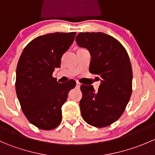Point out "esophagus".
<instances>
[{"mask_svg":"<svg viewBox=\"0 0 155 155\" xmlns=\"http://www.w3.org/2000/svg\"><path fill=\"white\" fill-rule=\"evenodd\" d=\"M80 85H81V84L79 83V82H76V87H80Z\"/></svg>","mask_w":155,"mask_h":155,"instance_id":"obj_1","label":"esophagus"}]
</instances>
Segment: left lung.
<instances>
[{"label":"left lung","mask_w":155,"mask_h":155,"mask_svg":"<svg viewBox=\"0 0 155 155\" xmlns=\"http://www.w3.org/2000/svg\"><path fill=\"white\" fill-rule=\"evenodd\" d=\"M76 41L90 51L89 71L101 81L97 92L92 85H81V114L90 125L107 127L121 116L132 94L129 56L119 41L104 33L81 32Z\"/></svg>","instance_id":"1"}]
</instances>
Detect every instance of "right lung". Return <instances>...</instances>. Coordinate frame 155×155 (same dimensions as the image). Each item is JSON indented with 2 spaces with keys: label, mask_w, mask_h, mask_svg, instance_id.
<instances>
[{
  "label": "right lung",
  "mask_w": 155,
  "mask_h": 155,
  "mask_svg": "<svg viewBox=\"0 0 155 155\" xmlns=\"http://www.w3.org/2000/svg\"><path fill=\"white\" fill-rule=\"evenodd\" d=\"M76 32L53 33L34 39L21 52L16 68L15 91L21 110L37 127L49 130L62 120L61 107L76 82L58 83L52 76Z\"/></svg>",
  "instance_id": "right-lung-1"
}]
</instances>
